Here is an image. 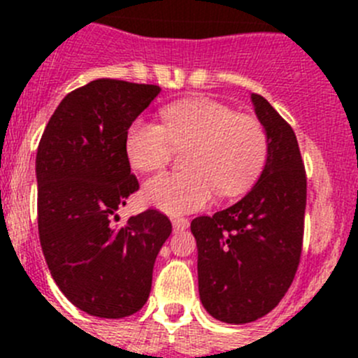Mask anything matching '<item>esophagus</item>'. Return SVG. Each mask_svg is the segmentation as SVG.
<instances>
[{"label": "esophagus", "instance_id": "obj_1", "mask_svg": "<svg viewBox=\"0 0 358 358\" xmlns=\"http://www.w3.org/2000/svg\"><path fill=\"white\" fill-rule=\"evenodd\" d=\"M173 230L175 232H182V230H185L187 227H189V220L185 218H173Z\"/></svg>", "mask_w": 358, "mask_h": 358}]
</instances>
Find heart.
<instances>
[{"mask_svg": "<svg viewBox=\"0 0 358 358\" xmlns=\"http://www.w3.org/2000/svg\"><path fill=\"white\" fill-rule=\"evenodd\" d=\"M162 124L135 119L124 152L138 171L168 164L175 149L185 150V173H161L143 183L142 197L168 215L206 208L218 190L230 197L246 192L265 166L268 136L258 119L237 114L211 99H187L164 107Z\"/></svg>", "mask_w": 358, "mask_h": 358, "instance_id": "obj_1", "label": "heart"}]
</instances>
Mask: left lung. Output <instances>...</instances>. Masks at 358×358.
Wrapping results in <instances>:
<instances>
[{
    "mask_svg": "<svg viewBox=\"0 0 358 358\" xmlns=\"http://www.w3.org/2000/svg\"><path fill=\"white\" fill-rule=\"evenodd\" d=\"M268 154L258 182L239 202L190 223L197 243L199 296L206 312L227 324H248L272 312L299 265L306 175L294 131L252 93Z\"/></svg>",
    "mask_w": 358,
    "mask_h": 358,
    "instance_id": "1",
    "label": "left lung"
}]
</instances>
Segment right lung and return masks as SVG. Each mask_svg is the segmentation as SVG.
Wrapping results in <instances>:
<instances>
[{
	"mask_svg": "<svg viewBox=\"0 0 358 358\" xmlns=\"http://www.w3.org/2000/svg\"><path fill=\"white\" fill-rule=\"evenodd\" d=\"M159 92L119 79L74 90L50 117L36 154L46 265L69 301L100 319H122L145 305L159 249L171 234V222L157 209L121 227L112 223L138 190L126 131Z\"/></svg>",
	"mask_w": 358,
	"mask_h": 358,
	"instance_id": "obj_1",
	"label": "right lung"
}]
</instances>
